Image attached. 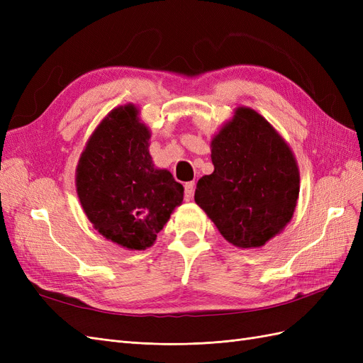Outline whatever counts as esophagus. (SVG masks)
Here are the masks:
<instances>
[{
  "instance_id": "1",
  "label": "esophagus",
  "mask_w": 363,
  "mask_h": 363,
  "mask_svg": "<svg viewBox=\"0 0 363 363\" xmlns=\"http://www.w3.org/2000/svg\"><path fill=\"white\" fill-rule=\"evenodd\" d=\"M194 191H195V183L189 182L184 184V200L186 201H191L192 196H194Z\"/></svg>"
}]
</instances>
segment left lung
I'll use <instances>...</instances> for the list:
<instances>
[{
  "mask_svg": "<svg viewBox=\"0 0 363 363\" xmlns=\"http://www.w3.org/2000/svg\"><path fill=\"white\" fill-rule=\"evenodd\" d=\"M211 147L215 169L196 183L195 203L230 244L265 245L291 221L298 200L289 145L256 111L238 107Z\"/></svg>",
  "mask_w": 363,
  "mask_h": 363,
  "instance_id": "1",
  "label": "left lung"
}]
</instances>
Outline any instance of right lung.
Wrapping results in <instances>:
<instances>
[{
	"label": "right lung",
	"mask_w": 363,
	"mask_h": 363,
	"mask_svg": "<svg viewBox=\"0 0 363 363\" xmlns=\"http://www.w3.org/2000/svg\"><path fill=\"white\" fill-rule=\"evenodd\" d=\"M150 130L133 104L113 108L95 128L77 164L75 186L98 233L128 250H145L183 201V186L155 168Z\"/></svg>",
	"instance_id": "add662e5"
}]
</instances>
